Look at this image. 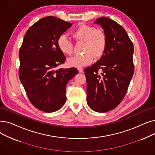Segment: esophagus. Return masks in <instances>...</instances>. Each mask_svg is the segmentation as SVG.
Instances as JSON below:
<instances>
[{"mask_svg":"<svg viewBox=\"0 0 155 155\" xmlns=\"http://www.w3.org/2000/svg\"><path fill=\"white\" fill-rule=\"evenodd\" d=\"M77 69H78V71H79L80 73L83 72V68H81V67H78V68Z\"/></svg>","mask_w":155,"mask_h":155,"instance_id":"1","label":"esophagus"}]
</instances>
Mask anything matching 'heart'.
I'll return each mask as SVG.
<instances>
[{"instance_id":"heart-1","label":"heart","mask_w":155,"mask_h":155,"mask_svg":"<svg viewBox=\"0 0 155 155\" xmlns=\"http://www.w3.org/2000/svg\"><path fill=\"white\" fill-rule=\"evenodd\" d=\"M71 36L76 41L84 42L83 54L73 56L68 59L67 63L72 67H82L91 64L94 57H101L106 50L107 38L104 31L94 26L80 25L71 32ZM59 49L65 55H71L73 43L65 35H60L57 40Z\"/></svg>"}]
</instances>
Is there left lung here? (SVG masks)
I'll return each mask as SVG.
<instances>
[{
  "instance_id": "1",
  "label": "left lung",
  "mask_w": 155,
  "mask_h": 155,
  "mask_svg": "<svg viewBox=\"0 0 155 155\" xmlns=\"http://www.w3.org/2000/svg\"><path fill=\"white\" fill-rule=\"evenodd\" d=\"M95 23L103 27L107 45L99 61L84 70L87 101L92 110L105 113L115 108L127 93L134 71V45L125 30L116 21L101 17Z\"/></svg>"
}]
</instances>
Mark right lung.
I'll list each match as a JSON object with an SVG mask.
<instances>
[{
    "mask_svg": "<svg viewBox=\"0 0 155 155\" xmlns=\"http://www.w3.org/2000/svg\"><path fill=\"white\" fill-rule=\"evenodd\" d=\"M71 25L54 16L43 18L26 32L19 49L20 81L31 104L45 113L61 108L67 83L78 73L73 67L56 70L66 60L58 38Z\"/></svg>",
    "mask_w": 155,
    "mask_h": 155,
    "instance_id": "1",
    "label": "right lung"
}]
</instances>
